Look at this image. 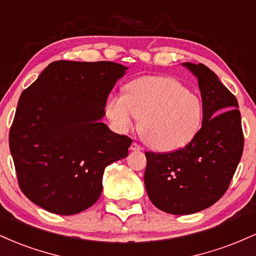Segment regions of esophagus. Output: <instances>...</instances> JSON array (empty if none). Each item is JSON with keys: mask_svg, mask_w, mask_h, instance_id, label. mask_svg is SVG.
<instances>
[{"mask_svg": "<svg viewBox=\"0 0 256 256\" xmlns=\"http://www.w3.org/2000/svg\"><path fill=\"white\" fill-rule=\"evenodd\" d=\"M130 149L132 152H140V150H143V148L140 146H138L137 143H132Z\"/></svg>", "mask_w": 256, "mask_h": 256, "instance_id": "1", "label": "esophagus"}]
</instances>
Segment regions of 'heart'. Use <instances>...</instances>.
I'll use <instances>...</instances> for the list:
<instances>
[{
    "instance_id": "heart-1",
    "label": "heart",
    "mask_w": 256,
    "mask_h": 256,
    "mask_svg": "<svg viewBox=\"0 0 256 256\" xmlns=\"http://www.w3.org/2000/svg\"><path fill=\"white\" fill-rule=\"evenodd\" d=\"M106 116L119 134H126L140 118V131L149 146L162 152L185 146L201 128V98L180 82L162 76H143L124 86V95H110Z\"/></svg>"
}]
</instances>
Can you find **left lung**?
Masks as SVG:
<instances>
[{
	"label": "left lung",
	"instance_id": "8db88e82",
	"mask_svg": "<svg viewBox=\"0 0 256 256\" xmlns=\"http://www.w3.org/2000/svg\"><path fill=\"white\" fill-rule=\"evenodd\" d=\"M198 78L204 104L202 128L179 150L146 152L144 185L155 207L184 216L216 204L228 190L243 152L236 98L204 64L183 62Z\"/></svg>",
	"mask_w": 256,
	"mask_h": 256
}]
</instances>
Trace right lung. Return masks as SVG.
I'll list each match as a JSON object with an SVG mask.
<instances>
[{
	"label": "right lung",
	"instance_id": "right-lung-1",
	"mask_svg": "<svg viewBox=\"0 0 256 256\" xmlns=\"http://www.w3.org/2000/svg\"><path fill=\"white\" fill-rule=\"evenodd\" d=\"M126 71L110 61H55L22 91L10 149L20 189L34 204L72 216L98 201L106 166L128 156L132 143L101 122Z\"/></svg>",
	"mask_w": 256,
	"mask_h": 256
}]
</instances>
